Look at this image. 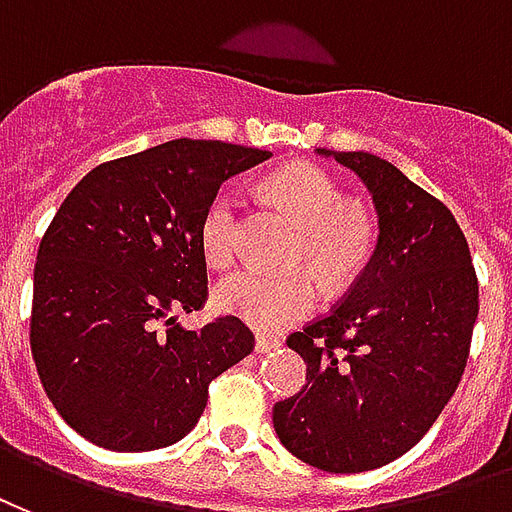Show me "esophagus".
<instances>
[{
    "mask_svg": "<svg viewBox=\"0 0 512 512\" xmlns=\"http://www.w3.org/2000/svg\"><path fill=\"white\" fill-rule=\"evenodd\" d=\"M281 346V338H275L270 333H259L256 335V352H272V349H278Z\"/></svg>",
    "mask_w": 512,
    "mask_h": 512,
    "instance_id": "obj_1",
    "label": "esophagus"
}]
</instances>
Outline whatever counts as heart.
Returning a JSON list of instances; mask_svg holds the SVG:
<instances>
[{
  "label": "heart",
  "instance_id": "b5f03b06",
  "mask_svg": "<svg viewBox=\"0 0 512 512\" xmlns=\"http://www.w3.org/2000/svg\"><path fill=\"white\" fill-rule=\"evenodd\" d=\"M264 193L289 218L300 223L294 245V261L311 264L327 286L354 281L374 256V220L354 204H343L341 188L322 166L297 160L281 166L264 179ZM240 237V196L220 188L204 207L199 240L204 259L226 267L237 256ZM223 311L237 313L261 330H281L311 311L316 302V283L308 270L264 272L237 270L226 275L215 289Z\"/></svg>",
  "mask_w": 512,
  "mask_h": 512
}]
</instances>
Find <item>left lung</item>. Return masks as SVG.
I'll list each match as a JSON object with an SVG mask.
<instances>
[{
    "mask_svg": "<svg viewBox=\"0 0 512 512\" xmlns=\"http://www.w3.org/2000/svg\"><path fill=\"white\" fill-rule=\"evenodd\" d=\"M371 190L379 240L333 311L286 338L308 371L272 425L305 464L352 475L401 458L436 423L466 368L477 275L453 212L368 152H327Z\"/></svg>",
    "mask_w": 512,
    "mask_h": 512,
    "instance_id": "8db88e82",
    "label": "left lung"
}]
</instances>
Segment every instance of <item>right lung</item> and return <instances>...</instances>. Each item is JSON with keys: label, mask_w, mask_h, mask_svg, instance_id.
I'll return each instance as SVG.
<instances>
[{"label": "right lung", "mask_w": 512, "mask_h": 512, "mask_svg": "<svg viewBox=\"0 0 512 512\" xmlns=\"http://www.w3.org/2000/svg\"><path fill=\"white\" fill-rule=\"evenodd\" d=\"M267 149L177 138L108 160L40 240L29 343L48 401L92 445L144 453L199 423L210 382L253 352L237 316L185 330L207 302L199 223L223 179Z\"/></svg>", "instance_id": "1"}]
</instances>
